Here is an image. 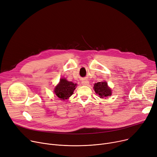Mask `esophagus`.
<instances>
[{"instance_id": "34e87169", "label": "esophagus", "mask_w": 157, "mask_h": 157, "mask_svg": "<svg viewBox=\"0 0 157 157\" xmlns=\"http://www.w3.org/2000/svg\"><path fill=\"white\" fill-rule=\"evenodd\" d=\"M88 83H89V81L87 79H84L82 81V84L83 86H87L88 85Z\"/></svg>"}]
</instances>
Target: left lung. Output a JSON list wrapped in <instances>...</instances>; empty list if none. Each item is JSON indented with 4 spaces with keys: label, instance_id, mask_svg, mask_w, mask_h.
Listing matches in <instances>:
<instances>
[{
    "label": "left lung",
    "instance_id": "obj_1",
    "mask_svg": "<svg viewBox=\"0 0 157 157\" xmlns=\"http://www.w3.org/2000/svg\"><path fill=\"white\" fill-rule=\"evenodd\" d=\"M94 90L101 98L111 95V89L107 86L106 82H99L94 84Z\"/></svg>",
    "mask_w": 157,
    "mask_h": 157
}]
</instances>
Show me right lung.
<instances>
[{
  "instance_id": "obj_1",
  "label": "right lung",
  "mask_w": 157,
  "mask_h": 157,
  "mask_svg": "<svg viewBox=\"0 0 157 157\" xmlns=\"http://www.w3.org/2000/svg\"><path fill=\"white\" fill-rule=\"evenodd\" d=\"M76 86V83L67 81L65 78H61L59 83L55 87L54 92L60 100H65L73 94Z\"/></svg>"
}]
</instances>
